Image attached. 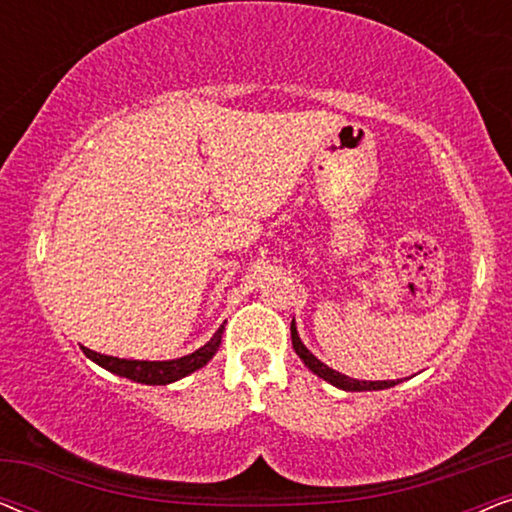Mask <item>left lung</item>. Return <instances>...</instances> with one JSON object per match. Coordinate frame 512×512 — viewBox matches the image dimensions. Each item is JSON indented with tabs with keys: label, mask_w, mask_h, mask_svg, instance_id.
Listing matches in <instances>:
<instances>
[{
	"label": "left lung",
	"mask_w": 512,
	"mask_h": 512,
	"mask_svg": "<svg viewBox=\"0 0 512 512\" xmlns=\"http://www.w3.org/2000/svg\"><path fill=\"white\" fill-rule=\"evenodd\" d=\"M291 342H293V349H296V354L303 359V363L307 368L312 370L314 375L321 377V380H326L328 384H333V387H338L342 391H380V389H389V387H396L398 382L394 380H354V377H347L338 373V370L328 368L326 363H321L317 356H314L310 349L303 345V340H300L298 335V328H296V319L291 321Z\"/></svg>",
	"instance_id": "left-lung-1"
}]
</instances>
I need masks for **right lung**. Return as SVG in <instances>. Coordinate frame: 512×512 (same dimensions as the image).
Wrapping results in <instances>:
<instances>
[{
	"label": "right lung",
	"instance_id": "1",
	"mask_svg": "<svg viewBox=\"0 0 512 512\" xmlns=\"http://www.w3.org/2000/svg\"><path fill=\"white\" fill-rule=\"evenodd\" d=\"M221 335H223V326H219V331L212 335V340H209L207 345L195 349L193 354H186L181 356V359H172V361L118 359V356L97 354L88 347H81V349L90 361H95L97 366H102L104 370H109V373H114L118 377H128V380L139 382V384H172L181 380V377L195 373V370H200L202 366H207V363L214 359V354L219 352Z\"/></svg>",
	"mask_w": 512,
	"mask_h": 512
}]
</instances>
